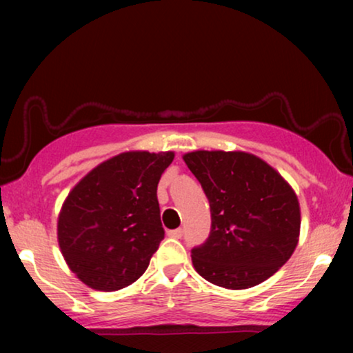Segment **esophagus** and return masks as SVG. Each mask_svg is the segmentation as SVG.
Listing matches in <instances>:
<instances>
[{
	"instance_id": "1",
	"label": "esophagus",
	"mask_w": 353,
	"mask_h": 353,
	"mask_svg": "<svg viewBox=\"0 0 353 353\" xmlns=\"http://www.w3.org/2000/svg\"><path fill=\"white\" fill-rule=\"evenodd\" d=\"M167 234L168 236H170V238H181V236H183V230L181 228H176V230H168L167 231Z\"/></svg>"
}]
</instances>
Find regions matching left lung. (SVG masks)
Segmentation results:
<instances>
[{
	"instance_id": "1",
	"label": "left lung",
	"mask_w": 353,
	"mask_h": 353,
	"mask_svg": "<svg viewBox=\"0 0 353 353\" xmlns=\"http://www.w3.org/2000/svg\"><path fill=\"white\" fill-rule=\"evenodd\" d=\"M183 161L212 214L209 239L191 250L196 272L225 289L257 286L276 273L301 234V205L291 185L250 152L194 151Z\"/></svg>"
}]
</instances>
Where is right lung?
<instances>
[{"label": "right lung", "instance_id": "obj_1", "mask_svg": "<svg viewBox=\"0 0 353 353\" xmlns=\"http://www.w3.org/2000/svg\"><path fill=\"white\" fill-rule=\"evenodd\" d=\"M175 154L127 151L86 173L57 216L70 272L96 291H119L146 272L163 239L157 185Z\"/></svg>", "mask_w": 353, "mask_h": 353}]
</instances>
